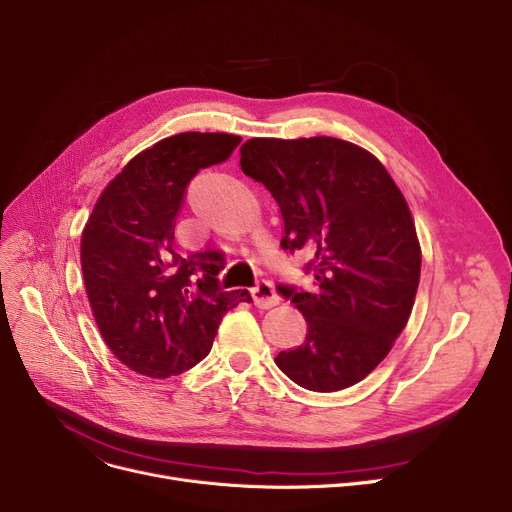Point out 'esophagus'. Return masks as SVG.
<instances>
[{"mask_svg": "<svg viewBox=\"0 0 512 512\" xmlns=\"http://www.w3.org/2000/svg\"><path fill=\"white\" fill-rule=\"evenodd\" d=\"M253 302L259 306V309H271V306L280 304V296L276 292V288L271 286V282L261 280L253 290H251Z\"/></svg>", "mask_w": 512, "mask_h": 512, "instance_id": "esophagus-1", "label": "esophagus"}]
</instances>
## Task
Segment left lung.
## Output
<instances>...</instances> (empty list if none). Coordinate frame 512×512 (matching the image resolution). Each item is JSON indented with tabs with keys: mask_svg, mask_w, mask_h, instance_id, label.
Returning a JSON list of instances; mask_svg holds the SVG:
<instances>
[{
	"mask_svg": "<svg viewBox=\"0 0 512 512\" xmlns=\"http://www.w3.org/2000/svg\"><path fill=\"white\" fill-rule=\"evenodd\" d=\"M243 173L267 187L282 247L309 257L315 286H280L306 321L276 364L296 385L331 393L360 383L391 352L416 300L422 249L410 206L368 150L327 135L251 138Z\"/></svg>",
	"mask_w": 512,
	"mask_h": 512,
	"instance_id": "left-lung-1",
	"label": "left lung"
}]
</instances>
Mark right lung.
<instances>
[{"label":"right lung","mask_w":512,"mask_h":512,"mask_svg":"<svg viewBox=\"0 0 512 512\" xmlns=\"http://www.w3.org/2000/svg\"><path fill=\"white\" fill-rule=\"evenodd\" d=\"M232 133L185 131L133 156L105 187L82 230L80 261L96 327L133 372L168 379L212 350L222 317L247 290L222 292L218 253L173 251L187 183L224 162Z\"/></svg>","instance_id":"right-lung-1"}]
</instances>
